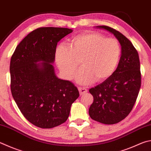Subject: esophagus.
Returning <instances> with one entry per match:
<instances>
[{
    "label": "esophagus",
    "instance_id": "obj_1",
    "mask_svg": "<svg viewBox=\"0 0 151 151\" xmlns=\"http://www.w3.org/2000/svg\"><path fill=\"white\" fill-rule=\"evenodd\" d=\"M78 91H79V93H80L81 95H83L85 94V93L87 92V89L84 87H79Z\"/></svg>",
    "mask_w": 151,
    "mask_h": 151
}]
</instances>
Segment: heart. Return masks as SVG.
<instances>
[{"mask_svg":"<svg viewBox=\"0 0 151 151\" xmlns=\"http://www.w3.org/2000/svg\"><path fill=\"white\" fill-rule=\"evenodd\" d=\"M122 48L118 41L107 38L98 32H86L75 35L70 46H57L55 60L65 78L71 79L81 62L83 68L76 76L78 83L88 84L102 82L113 75L121 58Z\"/></svg>","mask_w":151,"mask_h":151,"instance_id":"b5f03b06","label":"heart"}]
</instances>
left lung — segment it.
<instances>
[{
    "instance_id": "8db88e82",
    "label": "left lung",
    "mask_w": 151,
    "mask_h": 151,
    "mask_svg": "<svg viewBox=\"0 0 151 151\" xmlns=\"http://www.w3.org/2000/svg\"><path fill=\"white\" fill-rule=\"evenodd\" d=\"M96 28L114 35L122 46V55L113 75L89 90L94 97L89 116L104 124H115L128 116L137 98L141 84L140 61L137 51L125 35L109 26Z\"/></svg>"
}]
</instances>
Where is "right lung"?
<instances>
[{"instance_id": "right-lung-1", "label": "right lung", "mask_w": 151, "mask_h": 151, "mask_svg": "<svg viewBox=\"0 0 151 151\" xmlns=\"http://www.w3.org/2000/svg\"><path fill=\"white\" fill-rule=\"evenodd\" d=\"M72 32L37 28L22 40L11 57L12 97L26 119L38 127L50 129L66 122L71 105L79 96L77 88L57 77L51 65L57 43Z\"/></svg>"}]
</instances>
